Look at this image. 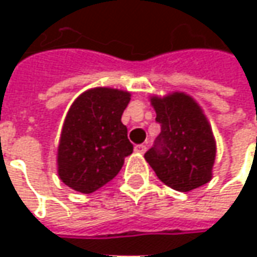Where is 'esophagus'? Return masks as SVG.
Wrapping results in <instances>:
<instances>
[{
  "label": "esophagus",
  "mask_w": 257,
  "mask_h": 257,
  "mask_svg": "<svg viewBox=\"0 0 257 257\" xmlns=\"http://www.w3.org/2000/svg\"><path fill=\"white\" fill-rule=\"evenodd\" d=\"M146 150H147V147H146L144 144H139V146H136V147H134V152L139 154H144L146 153Z\"/></svg>",
  "instance_id": "34e87169"
}]
</instances>
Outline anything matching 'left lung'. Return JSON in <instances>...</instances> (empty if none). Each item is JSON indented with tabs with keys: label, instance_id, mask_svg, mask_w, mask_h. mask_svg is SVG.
Wrapping results in <instances>:
<instances>
[{
	"label": "left lung",
	"instance_id": "1",
	"mask_svg": "<svg viewBox=\"0 0 257 257\" xmlns=\"http://www.w3.org/2000/svg\"><path fill=\"white\" fill-rule=\"evenodd\" d=\"M150 103L162 132L144 159L157 177L177 192H190L210 182L216 140L202 107L183 91L152 95Z\"/></svg>",
	"mask_w": 257,
	"mask_h": 257
}]
</instances>
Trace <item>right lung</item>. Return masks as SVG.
Segmentation results:
<instances>
[{
  "label": "right lung",
  "mask_w": 257,
  "mask_h": 257,
  "mask_svg": "<svg viewBox=\"0 0 257 257\" xmlns=\"http://www.w3.org/2000/svg\"><path fill=\"white\" fill-rule=\"evenodd\" d=\"M132 94L95 87L80 94L68 108L57 149L61 182L80 193H93L111 182L133 153L121 115Z\"/></svg>",
  "instance_id": "1"
}]
</instances>
